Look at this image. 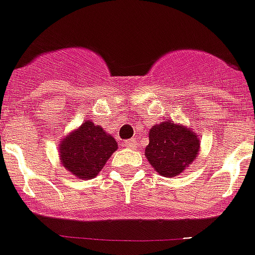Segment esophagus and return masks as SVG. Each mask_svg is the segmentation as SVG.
<instances>
[{
	"instance_id": "esophagus-1",
	"label": "esophagus",
	"mask_w": 255,
	"mask_h": 255,
	"mask_svg": "<svg viewBox=\"0 0 255 255\" xmlns=\"http://www.w3.org/2000/svg\"><path fill=\"white\" fill-rule=\"evenodd\" d=\"M123 146H125L126 148L135 149V147H137V142H135L134 139H126V141L123 142Z\"/></svg>"
}]
</instances>
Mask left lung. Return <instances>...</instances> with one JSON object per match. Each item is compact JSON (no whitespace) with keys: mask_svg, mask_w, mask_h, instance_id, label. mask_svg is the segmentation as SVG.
<instances>
[{"mask_svg":"<svg viewBox=\"0 0 255 255\" xmlns=\"http://www.w3.org/2000/svg\"><path fill=\"white\" fill-rule=\"evenodd\" d=\"M144 156L156 172L175 177L184 172L200 152L199 135L185 125L163 121L152 126Z\"/></svg>","mask_w":255,"mask_h":255,"instance_id":"left-lung-1","label":"left lung"}]
</instances>
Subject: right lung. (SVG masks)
<instances>
[{"label": "right lung", "instance_id": "add662e5", "mask_svg": "<svg viewBox=\"0 0 255 255\" xmlns=\"http://www.w3.org/2000/svg\"><path fill=\"white\" fill-rule=\"evenodd\" d=\"M118 143L101 126L88 120L64 135L59 144V157L65 170L82 180L98 175L111 158Z\"/></svg>", "mask_w": 255, "mask_h": 255}]
</instances>
